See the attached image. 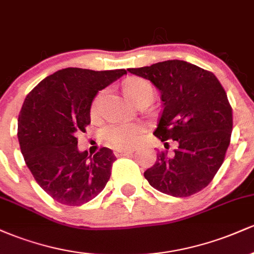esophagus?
I'll return each instance as SVG.
<instances>
[{
  "label": "esophagus",
  "instance_id": "obj_1",
  "mask_svg": "<svg viewBox=\"0 0 254 254\" xmlns=\"http://www.w3.org/2000/svg\"><path fill=\"white\" fill-rule=\"evenodd\" d=\"M133 153V149H119L115 151V155L116 156H125V155H129V154Z\"/></svg>",
  "mask_w": 254,
  "mask_h": 254
}]
</instances>
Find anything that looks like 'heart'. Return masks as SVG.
Wrapping results in <instances>:
<instances>
[{"label": "heart", "mask_w": 254, "mask_h": 254, "mask_svg": "<svg viewBox=\"0 0 254 254\" xmlns=\"http://www.w3.org/2000/svg\"><path fill=\"white\" fill-rule=\"evenodd\" d=\"M124 89L130 100L135 104L145 95L153 97L154 93L153 87L147 81L141 80V78H131L127 81L124 84ZM100 99L101 95H98L94 100L92 109L93 112L98 111ZM143 131V127L139 124H116L107 127L104 130L103 135L106 143H109L111 147L117 148V149H129L139 141Z\"/></svg>", "instance_id": "obj_1"}]
</instances>
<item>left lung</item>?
Returning <instances> with one entry per match:
<instances>
[{
	"mask_svg": "<svg viewBox=\"0 0 254 254\" xmlns=\"http://www.w3.org/2000/svg\"><path fill=\"white\" fill-rule=\"evenodd\" d=\"M149 80L161 93L162 111L154 135L173 154L159 151L144 172L162 193L189 197L211 183L223 164L233 130V112L226 90L211 71L173 60L127 69Z\"/></svg>",
	"mask_w": 254,
	"mask_h": 254,
	"instance_id": "left-lung-1",
	"label": "left lung"
}]
</instances>
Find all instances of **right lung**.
Listing matches in <instances>:
<instances>
[{
	"label": "right lung",
	"instance_id": "right-lung-1",
	"mask_svg": "<svg viewBox=\"0 0 254 254\" xmlns=\"http://www.w3.org/2000/svg\"><path fill=\"white\" fill-rule=\"evenodd\" d=\"M125 74V69L65 68L44 78L26 97L17 119L20 149L36 182L58 203L82 205L109 182L113 151L103 147L93 156L81 153L76 135L90 124L97 93Z\"/></svg>",
	"mask_w": 254,
	"mask_h": 254
}]
</instances>
